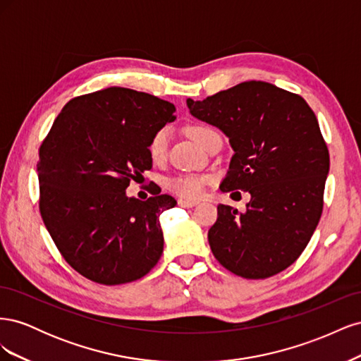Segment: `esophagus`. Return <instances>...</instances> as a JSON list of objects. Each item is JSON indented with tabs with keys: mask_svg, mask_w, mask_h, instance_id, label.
Instances as JSON below:
<instances>
[{
	"mask_svg": "<svg viewBox=\"0 0 361 361\" xmlns=\"http://www.w3.org/2000/svg\"><path fill=\"white\" fill-rule=\"evenodd\" d=\"M178 204H179V206H182V207H192V206L197 204V202H195V200H185V199H179V200H178Z\"/></svg>",
	"mask_w": 361,
	"mask_h": 361,
	"instance_id": "obj_1",
	"label": "esophagus"
}]
</instances>
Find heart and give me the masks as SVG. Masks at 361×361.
<instances>
[{
	"instance_id": "obj_1",
	"label": "heart",
	"mask_w": 361,
	"mask_h": 361,
	"mask_svg": "<svg viewBox=\"0 0 361 361\" xmlns=\"http://www.w3.org/2000/svg\"><path fill=\"white\" fill-rule=\"evenodd\" d=\"M211 130H212L211 128L197 125V126H191L188 129V134L195 143H197L200 147H203L204 140ZM167 146H169V130L159 129L158 133L152 137L147 146L149 157L152 158V161L161 162L164 158H166ZM206 183H207V178L199 176V174H179V176H174L169 180L167 187L171 192L179 195V197L199 199L204 191Z\"/></svg>"
}]
</instances>
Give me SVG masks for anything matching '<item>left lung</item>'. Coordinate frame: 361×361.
<instances>
[{
	"label": "left lung",
	"instance_id": "1",
	"mask_svg": "<svg viewBox=\"0 0 361 361\" xmlns=\"http://www.w3.org/2000/svg\"><path fill=\"white\" fill-rule=\"evenodd\" d=\"M187 105L220 128L235 152L220 190L251 195L241 212L218 204L207 232L215 259L244 279L279 274L300 257L321 220L330 155L318 118L300 94L264 81Z\"/></svg>",
	"mask_w": 361,
	"mask_h": 361
}]
</instances>
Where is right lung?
Listing matches in <instances>:
<instances>
[{"label": "right lung", "mask_w": 361, "mask_h": 361, "mask_svg": "<svg viewBox=\"0 0 361 361\" xmlns=\"http://www.w3.org/2000/svg\"><path fill=\"white\" fill-rule=\"evenodd\" d=\"M173 104L110 87L76 96L39 149V209L64 260L81 276L113 286L135 281L162 255L159 215L176 204L152 192L141 202L126 188L152 169L149 141L173 122Z\"/></svg>", "instance_id": "add662e5"}]
</instances>
